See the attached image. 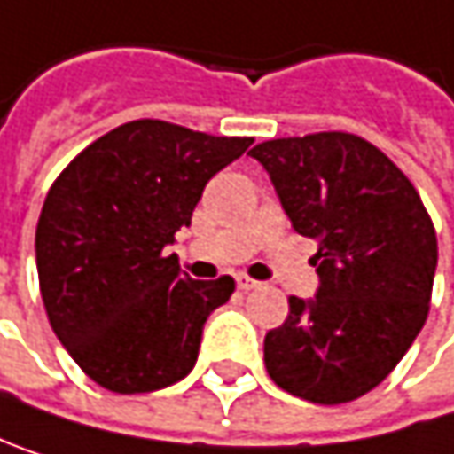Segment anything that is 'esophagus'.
Masks as SVG:
<instances>
[{"label": "esophagus", "instance_id": "1", "mask_svg": "<svg viewBox=\"0 0 454 454\" xmlns=\"http://www.w3.org/2000/svg\"><path fill=\"white\" fill-rule=\"evenodd\" d=\"M235 280H238V288H240V291H254V288L259 286V280H254V278H248V275H238Z\"/></svg>", "mask_w": 454, "mask_h": 454}]
</instances>
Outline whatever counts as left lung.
<instances>
[{
	"label": "left lung",
	"instance_id": "left-lung-1",
	"mask_svg": "<svg viewBox=\"0 0 454 454\" xmlns=\"http://www.w3.org/2000/svg\"><path fill=\"white\" fill-rule=\"evenodd\" d=\"M251 158L294 230L317 240L320 275L315 299L291 296L286 323L267 333V372L307 402H351L396 367L428 317L434 222L412 182L356 134L267 139Z\"/></svg>",
	"mask_w": 454,
	"mask_h": 454
}]
</instances>
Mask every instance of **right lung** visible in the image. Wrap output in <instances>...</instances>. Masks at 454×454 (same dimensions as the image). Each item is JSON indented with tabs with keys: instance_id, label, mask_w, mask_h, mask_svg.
<instances>
[{
	"instance_id": "obj_1",
	"label": "right lung",
	"mask_w": 454,
	"mask_h": 454,
	"mask_svg": "<svg viewBox=\"0 0 454 454\" xmlns=\"http://www.w3.org/2000/svg\"><path fill=\"white\" fill-rule=\"evenodd\" d=\"M251 142L139 118L95 139L50 187L36 224L44 309L103 388L147 394L195 367L203 325L235 280H192L166 246Z\"/></svg>"
}]
</instances>
